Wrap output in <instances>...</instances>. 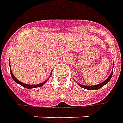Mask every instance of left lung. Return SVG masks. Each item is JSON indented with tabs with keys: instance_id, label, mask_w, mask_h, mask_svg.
<instances>
[{
	"instance_id": "1",
	"label": "left lung",
	"mask_w": 123,
	"mask_h": 123,
	"mask_svg": "<svg viewBox=\"0 0 123 123\" xmlns=\"http://www.w3.org/2000/svg\"><path fill=\"white\" fill-rule=\"evenodd\" d=\"M112 73H113V69L112 70V73L111 74H110V76L106 79L104 82H101L100 84H98V85H92V86H85V85H80L79 83H78L79 84V85L80 86V87H82L83 88H85V89H88V90H92V91H94V90H97V89H99L101 87H103L104 85H105L106 83H108V82L111 79V77L112 76Z\"/></svg>"
}]
</instances>
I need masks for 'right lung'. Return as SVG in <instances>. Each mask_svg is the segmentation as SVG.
<instances>
[{
	"label": "right lung",
	"instance_id": "add662e5",
	"mask_svg": "<svg viewBox=\"0 0 123 123\" xmlns=\"http://www.w3.org/2000/svg\"><path fill=\"white\" fill-rule=\"evenodd\" d=\"M9 64H10V61H9ZM11 76H12V78L13 79V80L15 81V82L18 83V84H19L20 85H22L23 87H25L26 88H37V87H41L42 86H43L44 85V83L47 82V81H45V82H42V83H40V84H38V85H27V84H25V83H23V82H20L17 79V78L15 77V76H14V74L12 73V71H11ZM50 76H51V73H50Z\"/></svg>",
	"mask_w": 123,
	"mask_h": 123
}]
</instances>
